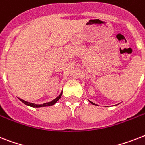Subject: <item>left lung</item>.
Here are the masks:
<instances>
[{
  "instance_id": "8db88e82",
  "label": "left lung",
  "mask_w": 145,
  "mask_h": 145,
  "mask_svg": "<svg viewBox=\"0 0 145 145\" xmlns=\"http://www.w3.org/2000/svg\"><path fill=\"white\" fill-rule=\"evenodd\" d=\"M90 102H91L92 104H93V105H95V104H94V103H93V102H92V101H90Z\"/></svg>"
}]
</instances>
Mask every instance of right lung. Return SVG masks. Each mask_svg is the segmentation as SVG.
I'll return each instance as SVG.
<instances>
[{
	"mask_svg": "<svg viewBox=\"0 0 145 145\" xmlns=\"http://www.w3.org/2000/svg\"><path fill=\"white\" fill-rule=\"evenodd\" d=\"M62 93L61 94V95H59V96H58L56 99H55L54 100H52V101H50V102H47V103H44V104H43V105H35V104H33V103H30V102H28V101H24V100H23V99H19L20 100H21V101H22L24 104H25L26 105H28V106H29V107H48V106H52V105H53L54 104H56L57 101H58L60 99V98H61V96Z\"/></svg>",
	"mask_w": 145,
	"mask_h": 145,
	"instance_id": "add662e5",
	"label": "right lung"
}]
</instances>
